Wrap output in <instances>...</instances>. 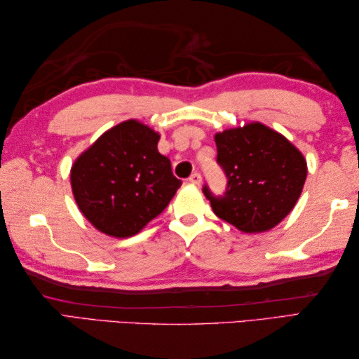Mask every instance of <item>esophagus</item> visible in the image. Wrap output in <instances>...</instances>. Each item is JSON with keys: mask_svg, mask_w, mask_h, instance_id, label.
I'll return each instance as SVG.
<instances>
[{"mask_svg": "<svg viewBox=\"0 0 359 359\" xmlns=\"http://www.w3.org/2000/svg\"><path fill=\"white\" fill-rule=\"evenodd\" d=\"M189 182H191L193 185H201V182H202V175H201V172H193L191 175H189V179H188Z\"/></svg>", "mask_w": 359, "mask_h": 359, "instance_id": "34e87169", "label": "esophagus"}]
</instances>
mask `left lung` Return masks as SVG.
Here are the masks:
<instances>
[{
  "label": "left lung",
  "mask_w": 359,
  "mask_h": 359,
  "mask_svg": "<svg viewBox=\"0 0 359 359\" xmlns=\"http://www.w3.org/2000/svg\"><path fill=\"white\" fill-rule=\"evenodd\" d=\"M215 140L226 188L222 196L208 185L202 188L215 215L243 233L276 226L302 193L306 158L284 135L261 123L226 129Z\"/></svg>",
  "instance_id": "1"
}]
</instances>
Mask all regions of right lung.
<instances>
[{
  "mask_svg": "<svg viewBox=\"0 0 359 359\" xmlns=\"http://www.w3.org/2000/svg\"><path fill=\"white\" fill-rule=\"evenodd\" d=\"M160 135L137 120L106 131L75 160L72 193L97 230L129 238L162 212L182 185L170 158L157 149Z\"/></svg>",
  "mask_w": 359,
  "mask_h": 359,
  "instance_id": "obj_1",
  "label": "right lung"
}]
</instances>
